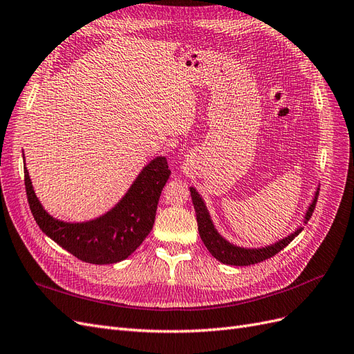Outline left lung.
<instances>
[{"label":"left lung","instance_id":"left-lung-1","mask_svg":"<svg viewBox=\"0 0 354 354\" xmlns=\"http://www.w3.org/2000/svg\"><path fill=\"white\" fill-rule=\"evenodd\" d=\"M189 191H191V198H193V205H194V209H196L200 237H201V240H203V243L212 254V257H215L218 261L222 262V264H227V266L258 264V262L266 261L271 257H274L276 254H279L281 249H285L290 243V241L294 240L302 231V227H299V228L295 230V233H292L290 236L279 240L277 243L271 245V246L261 248V249H246V248L234 246V245H231L230 241H227L215 230L214 224H212V219L209 216V212L205 206V201L201 200V197L196 191V188L191 187ZM317 196H319V193H316L315 200H313V203L310 205L307 214H306L304 222H307L311 218L313 212H315Z\"/></svg>","mask_w":354,"mask_h":354}]
</instances>
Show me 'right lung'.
<instances>
[{
	"instance_id": "1",
	"label": "right lung",
	"mask_w": 354,
	"mask_h": 354,
	"mask_svg": "<svg viewBox=\"0 0 354 354\" xmlns=\"http://www.w3.org/2000/svg\"><path fill=\"white\" fill-rule=\"evenodd\" d=\"M24 169L28 203L38 227L75 258L97 266L123 261L140 246L153 230L161 189L170 176L166 157H157L140 171L115 207L93 221L71 224L43 209Z\"/></svg>"
}]
</instances>
